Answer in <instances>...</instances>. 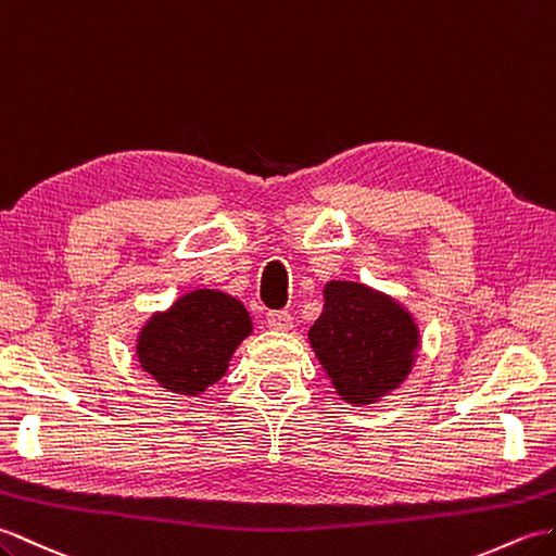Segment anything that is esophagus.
<instances>
[{
    "label": "esophagus",
    "mask_w": 556,
    "mask_h": 556,
    "mask_svg": "<svg viewBox=\"0 0 556 556\" xmlns=\"http://www.w3.org/2000/svg\"><path fill=\"white\" fill-rule=\"evenodd\" d=\"M293 325V317L289 309H269L267 313V327L275 331H287Z\"/></svg>",
    "instance_id": "1"
}]
</instances>
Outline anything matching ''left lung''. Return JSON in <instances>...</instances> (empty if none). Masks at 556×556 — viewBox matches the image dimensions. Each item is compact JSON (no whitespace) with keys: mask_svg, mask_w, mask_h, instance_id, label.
Listing matches in <instances>:
<instances>
[{"mask_svg":"<svg viewBox=\"0 0 556 556\" xmlns=\"http://www.w3.org/2000/svg\"><path fill=\"white\" fill-rule=\"evenodd\" d=\"M333 389L369 405L397 389L415 363L419 333L403 307L363 283L329 281L325 309L307 333Z\"/></svg>","mask_w":556,"mask_h":556,"instance_id":"obj_1","label":"left lung"}]
</instances>
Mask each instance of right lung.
Returning a JSON list of instances; mask_svg holds the SVG:
<instances>
[{"instance_id":"1","label":"right lung","mask_w":556,"mask_h":556,"mask_svg":"<svg viewBox=\"0 0 556 556\" xmlns=\"http://www.w3.org/2000/svg\"><path fill=\"white\" fill-rule=\"evenodd\" d=\"M249 333L251 317L237 299L201 289L149 319L137 355L141 369L163 389L199 395L223 377L231 353Z\"/></svg>"}]
</instances>
